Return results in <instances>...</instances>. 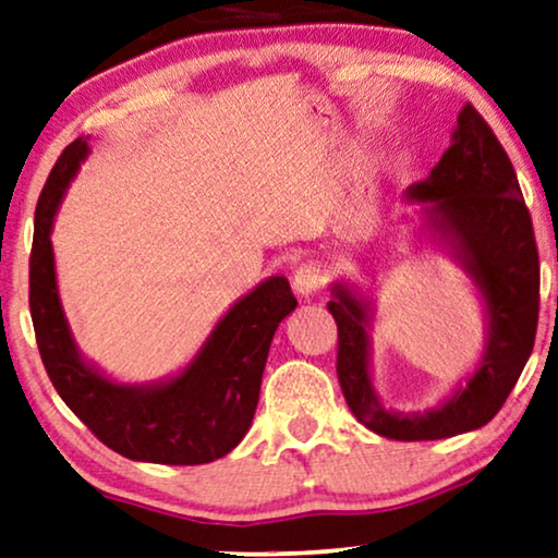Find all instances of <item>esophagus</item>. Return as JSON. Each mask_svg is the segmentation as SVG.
<instances>
[{
	"label": "esophagus",
	"instance_id": "obj_1",
	"mask_svg": "<svg viewBox=\"0 0 558 558\" xmlns=\"http://www.w3.org/2000/svg\"><path fill=\"white\" fill-rule=\"evenodd\" d=\"M323 286H326V270H323L318 263H303L301 268L295 270L293 288L298 290V295H315L320 293Z\"/></svg>",
	"mask_w": 558,
	"mask_h": 558
}]
</instances>
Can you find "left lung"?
Returning a JSON list of instances; mask_svg holds the SVG:
<instances>
[{
	"label": "left lung",
	"mask_w": 558,
	"mask_h": 558,
	"mask_svg": "<svg viewBox=\"0 0 558 558\" xmlns=\"http://www.w3.org/2000/svg\"><path fill=\"white\" fill-rule=\"evenodd\" d=\"M411 195L434 203L440 226L459 238L465 268L484 290L492 338L481 368L436 411H386L371 388L365 305L338 286L328 313L338 326V380L355 418L386 438L438 440L486 426L501 411L534 351L542 276L517 170L471 102L459 114L453 145Z\"/></svg>",
	"instance_id": "obj_1"
}]
</instances>
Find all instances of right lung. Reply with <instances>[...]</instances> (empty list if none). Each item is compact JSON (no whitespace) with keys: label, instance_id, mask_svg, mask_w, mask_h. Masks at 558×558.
Instances as JSON below:
<instances>
[{"label":"right lung","instance_id":"1","mask_svg":"<svg viewBox=\"0 0 558 558\" xmlns=\"http://www.w3.org/2000/svg\"><path fill=\"white\" fill-rule=\"evenodd\" d=\"M87 155L85 140L64 147L41 187L29 253V313L52 386L70 411L124 459L199 465L230 453L251 428L278 323L298 301L286 278H270L230 307L190 368L157 388H128L80 361L54 282L49 230L64 187Z\"/></svg>","mask_w":558,"mask_h":558}]
</instances>
